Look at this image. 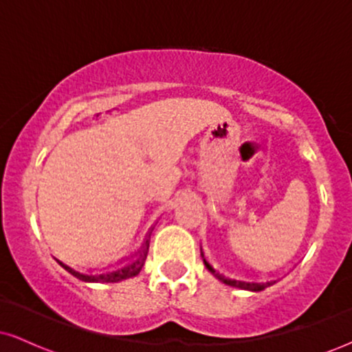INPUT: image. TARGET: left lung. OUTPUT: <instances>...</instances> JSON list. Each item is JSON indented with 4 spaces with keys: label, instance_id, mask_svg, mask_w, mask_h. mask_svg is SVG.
I'll return each instance as SVG.
<instances>
[{
    "label": "left lung",
    "instance_id": "1",
    "mask_svg": "<svg viewBox=\"0 0 352 352\" xmlns=\"http://www.w3.org/2000/svg\"><path fill=\"white\" fill-rule=\"evenodd\" d=\"M201 252V248H200ZM201 256H204V253H201ZM204 263L207 266V270L210 273L213 274V276L217 278V280H220L221 283H225V285L228 286H235V288H240V289H248V292H263L265 288H268V286H272L276 283V280H270V281H261V283H256V281H245V280H235V278H228L225 276V274H221L220 272H217L213 266H210V263L207 260L204 258Z\"/></svg>",
    "mask_w": 352,
    "mask_h": 352
}]
</instances>
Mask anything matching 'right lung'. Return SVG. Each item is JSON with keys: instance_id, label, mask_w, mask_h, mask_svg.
I'll list each match as a JSON object with an SVG mask.
<instances>
[{"instance_id": "obj_1", "label": "right lung", "mask_w": 352, "mask_h": 352, "mask_svg": "<svg viewBox=\"0 0 352 352\" xmlns=\"http://www.w3.org/2000/svg\"><path fill=\"white\" fill-rule=\"evenodd\" d=\"M151 233L152 232H148V236H147V240L144 241L142 248H140L139 252H137L134 256H132L131 260L127 261V263L122 265V266H117V268L102 270V272H86V273H82V272H78V270L71 268L69 265L63 263V261H59V265L63 266L66 272H69L72 276H76L78 280L86 281V283H119L122 280H127V278L137 276V274L140 273V270H142V266L145 263V258H147V253H148Z\"/></svg>"}]
</instances>
